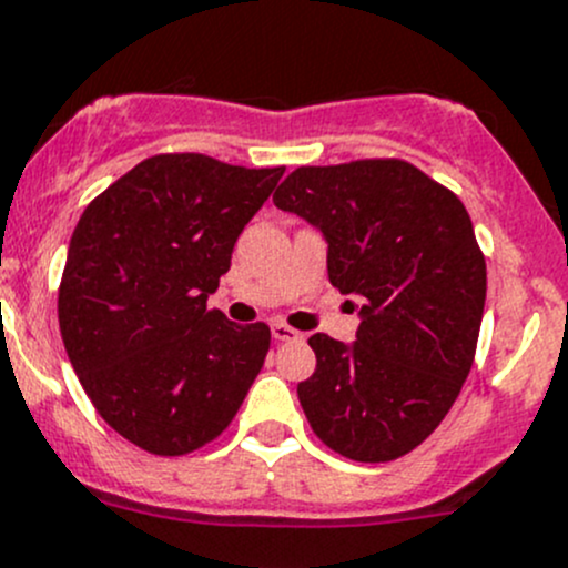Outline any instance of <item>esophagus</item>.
Returning <instances> with one entry per match:
<instances>
[{
    "label": "esophagus",
    "instance_id": "obj_1",
    "mask_svg": "<svg viewBox=\"0 0 568 568\" xmlns=\"http://www.w3.org/2000/svg\"><path fill=\"white\" fill-rule=\"evenodd\" d=\"M272 337H274V341H300L302 332L291 329V326L283 324V321H274V324H272Z\"/></svg>",
    "mask_w": 568,
    "mask_h": 568
}]
</instances>
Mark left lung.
Here are the masks:
<instances>
[{
    "label": "left lung",
    "instance_id": "8db88e82",
    "mask_svg": "<svg viewBox=\"0 0 568 568\" xmlns=\"http://www.w3.org/2000/svg\"><path fill=\"white\" fill-rule=\"evenodd\" d=\"M326 242V272L357 296L354 343L311 337L300 382L313 432L354 462H393L443 423L473 368L486 261L450 189L400 159L294 170L274 192Z\"/></svg>",
    "mask_w": 568,
    "mask_h": 568
}]
</instances>
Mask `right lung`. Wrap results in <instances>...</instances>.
<instances>
[{
  "instance_id": "right-lung-1",
  "label": "right lung",
  "mask_w": 568,
  "mask_h": 568,
  "mask_svg": "<svg viewBox=\"0 0 568 568\" xmlns=\"http://www.w3.org/2000/svg\"><path fill=\"white\" fill-rule=\"evenodd\" d=\"M283 173L162 153L118 178L73 231L57 300L68 359L99 415L148 454L220 437L261 374L268 326L205 302Z\"/></svg>"
}]
</instances>
